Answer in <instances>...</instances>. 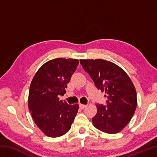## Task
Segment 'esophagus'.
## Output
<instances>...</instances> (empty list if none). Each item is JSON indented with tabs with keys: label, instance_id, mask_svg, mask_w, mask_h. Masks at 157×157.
Listing matches in <instances>:
<instances>
[{
	"label": "esophagus",
	"instance_id": "1",
	"mask_svg": "<svg viewBox=\"0 0 157 157\" xmlns=\"http://www.w3.org/2000/svg\"><path fill=\"white\" fill-rule=\"evenodd\" d=\"M79 108H80V109H84L87 107V105H83V104H79Z\"/></svg>",
	"mask_w": 157,
	"mask_h": 157
}]
</instances>
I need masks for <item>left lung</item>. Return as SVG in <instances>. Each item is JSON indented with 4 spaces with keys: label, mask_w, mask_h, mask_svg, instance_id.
Masks as SVG:
<instances>
[{
    "label": "left lung",
    "mask_w": 157,
    "mask_h": 157,
    "mask_svg": "<svg viewBox=\"0 0 157 157\" xmlns=\"http://www.w3.org/2000/svg\"><path fill=\"white\" fill-rule=\"evenodd\" d=\"M82 67L96 87L105 91L106 105L98 104L92 118L96 128L107 134H116L128 124L137 106L134 84L128 74L115 63L103 59L80 60Z\"/></svg>",
    "instance_id": "left-lung-1"
}]
</instances>
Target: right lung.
I'll return each instance as SVG.
<instances>
[{
  "label": "right lung",
  "mask_w": 157,
  "mask_h": 157,
  "mask_svg": "<svg viewBox=\"0 0 157 157\" xmlns=\"http://www.w3.org/2000/svg\"><path fill=\"white\" fill-rule=\"evenodd\" d=\"M79 64L78 59L58 58L45 63L29 87L28 106L39 129L48 137L65 134L78 111V105L59 101Z\"/></svg>",
  "instance_id": "1"
}]
</instances>
